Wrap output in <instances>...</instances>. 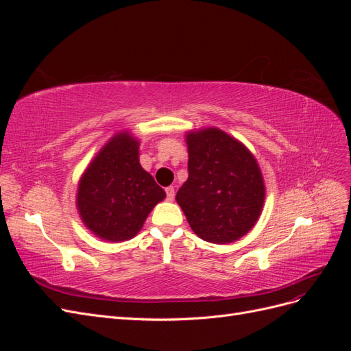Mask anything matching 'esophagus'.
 <instances>
[{
    "label": "esophagus",
    "mask_w": 351,
    "mask_h": 351,
    "mask_svg": "<svg viewBox=\"0 0 351 351\" xmlns=\"http://www.w3.org/2000/svg\"><path fill=\"white\" fill-rule=\"evenodd\" d=\"M165 193H167V199L168 200H174V196H176V192H174V187L169 186L165 189Z\"/></svg>",
    "instance_id": "esophagus-1"
}]
</instances>
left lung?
I'll list each match as a JSON object with an SVG mask.
<instances>
[{
    "mask_svg": "<svg viewBox=\"0 0 351 351\" xmlns=\"http://www.w3.org/2000/svg\"><path fill=\"white\" fill-rule=\"evenodd\" d=\"M189 178L176 200L202 240H239L259 219L265 183L253 154L217 127L189 132Z\"/></svg>",
    "mask_w": 351,
    "mask_h": 351,
    "instance_id": "1",
    "label": "left lung"
}]
</instances>
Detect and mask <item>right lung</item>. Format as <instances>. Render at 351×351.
<instances>
[{"instance_id": "1", "label": "right lung", "mask_w": 351, "mask_h": 351, "mask_svg": "<svg viewBox=\"0 0 351 351\" xmlns=\"http://www.w3.org/2000/svg\"><path fill=\"white\" fill-rule=\"evenodd\" d=\"M165 192L139 162V141L120 132L83 173L76 206L83 224L107 241H124L143 227Z\"/></svg>"}]
</instances>
